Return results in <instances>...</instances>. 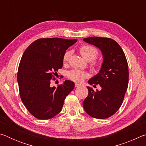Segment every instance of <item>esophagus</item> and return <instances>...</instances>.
I'll return each mask as SVG.
<instances>
[{"label": "esophagus", "mask_w": 146, "mask_h": 146, "mask_svg": "<svg viewBox=\"0 0 146 146\" xmlns=\"http://www.w3.org/2000/svg\"><path fill=\"white\" fill-rule=\"evenodd\" d=\"M75 87L76 88V87H78V86H80V85L79 84H77V83H75Z\"/></svg>", "instance_id": "obj_1"}]
</instances>
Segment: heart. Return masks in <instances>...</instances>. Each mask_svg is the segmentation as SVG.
<instances>
[{"mask_svg": "<svg viewBox=\"0 0 146 146\" xmlns=\"http://www.w3.org/2000/svg\"><path fill=\"white\" fill-rule=\"evenodd\" d=\"M80 53L86 60L89 62L91 61V66L94 67L97 66V62L94 60L98 55V51L97 48L90 45H83L80 48ZM71 55V52L70 51H66L64 55L63 60L64 62H67L70 58ZM88 76V75L87 73L78 70H71L69 71L68 73V77L70 80L76 82H82Z\"/></svg>", "mask_w": 146, "mask_h": 146, "instance_id": "obj_1", "label": "heart"}]
</instances>
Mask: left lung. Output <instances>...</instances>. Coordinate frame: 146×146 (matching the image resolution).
<instances>
[{"label": "left lung", "instance_id": "left-lung-1", "mask_svg": "<svg viewBox=\"0 0 146 146\" xmlns=\"http://www.w3.org/2000/svg\"><path fill=\"white\" fill-rule=\"evenodd\" d=\"M102 51L103 62L97 75L89 80L90 85L99 84L95 91L88 87V95L83 102L85 111L93 118L103 119L114 115L120 108L126 92L129 70L126 57L117 42L110 38L91 36L83 39Z\"/></svg>", "mask_w": 146, "mask_h": 146}]
</instances>
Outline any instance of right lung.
I'll use <instances>...</instances> for the list:
<instances>
[{
    "mask_svg": "<svg viewBox=\"0 0 146 146\" xmlns=\"http://www.w3.org/2000/svg\"><path fill=\"white\" fill-rule=\"evenodd\" d=\"M76 41L37 39L23 53L17 73L20 96L28 111L38 119H50L58 114L66 97L75 87L71 80H65L57 88L51 87L50 80L62 68L66 49Z\"/></svg>",
    "mask_w": 146,
    "mask_h": 146,
    "instance_id": "obj_1",
    "label": "right lung"
}]
</instances>
